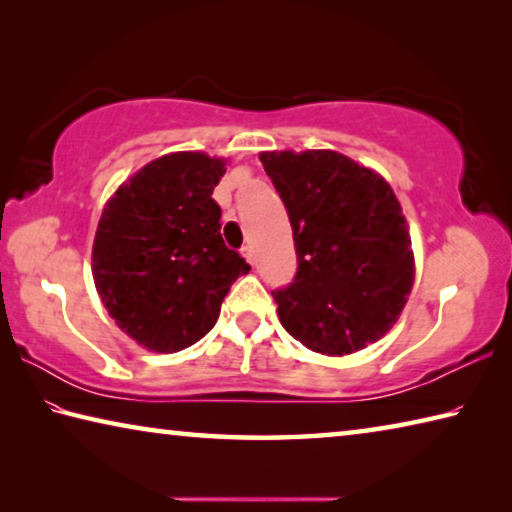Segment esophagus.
Listing matches in <instances>:
<instances>
[{"label": "esophagus", "mask_w": 512, "mask_h": 512, "mask_svg": "<svg viewBox=\"0 0 512 512\" xmlns=\"http://www.w3.org/2000/svg\"><path fill=\"white\" fill-rule=\"evenodd\" d=\"M241 255L246 257L248 264H255V250L250 248V246H244V250H241Z\"/></svg>", "instance_id": "obj_1"}]
</instances>
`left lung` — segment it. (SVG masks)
Segmentation results:
<instances>
[{
	"label": "left lung",
	"mask_w": 512,
	"mask_h": 512,
	"mask_svg": "<svg viewBox=\"0 0 512 512\" xmlns=\"http://www.w3.org/2000/svg\"><path fill=\"white\" fill-rule=\"evenodd\" d=\"M289 212L298 271L277 316L305 348L341 357L381 339L413 287L409 225L391 185L336 151L259 155Z\"/></svg>",
	"instance_id": "obj_1"
}]
</instances>
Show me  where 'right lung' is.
Masks as SVG:
<instances>
[{
    "label": "right lung",
    "instance_id": "1",
    "mask_svg": "<svg viewBox=\"0 0 512 512\" xmlns=\"http://www.w3.org/2000/svg\"><path fill=\"white\" fill-rule=\"evenodd\" d=\"M225 162L169 153L142 167L103 207L92 275L103 307L146 350H185L214 327L250 266L223 244L212 198Z\"/></svg>",
    "mask_w": 512,
    "mask_h": 512
}]
</instances>
